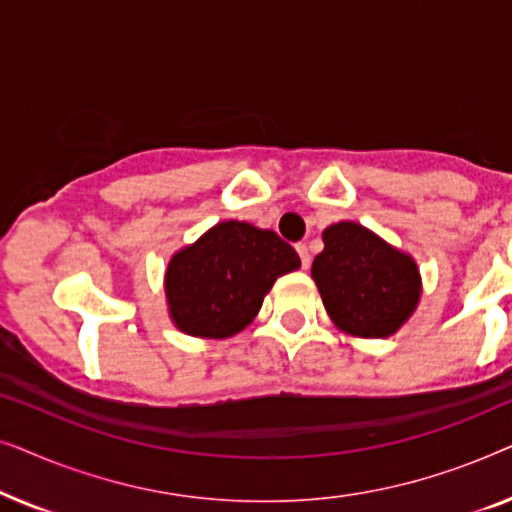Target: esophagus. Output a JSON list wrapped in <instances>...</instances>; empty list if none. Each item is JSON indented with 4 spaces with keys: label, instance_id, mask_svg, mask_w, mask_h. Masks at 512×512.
Returning a JSON list of instances; mask_svg holds the SVG:
<instances>
[{
    "label": "esophagus",
    "instance_id": "esophagus-1",
    "mask_svg": "<svg viewBox=\"0 0 512 512\" xmlns=\"http://www.w3.org/2000/svg\"><path fill=\"white\" fill-rule=\"evenodd\" d=\"M296 251L300 256V263H303V268L305 270L310 268V251H307V244H296Z\"/></svg>",
    "mask_w": 512,
    "mask_h": 512
}]
</instances>
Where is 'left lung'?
<instances>
[{
  "label": "left lung",
  "mask_w": 512,
  "mask_h": 512,
  "mask_svg": "<svg viewBox=\"0 0 512 512\" xmlns=\"http://www.w3.org/2000/svg\"><path fill=\"white\" fill-rule=\"evenodd\" d=\"M321 237L312 279L333 324L356 338L394 335L422 296L415 258L354 221L333 223Z\"/></svg>",
  "instance_id": "8db88e82"
}]
</instances>
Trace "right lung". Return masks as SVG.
Wrapping results in <instances>:
<instances>
[{"mask_svg":"<svg viewBox=\"0 0 512 512\" xmlns=\"http://www.w3.org/2000/svg\"><path fill=\"white\" fill-rule=\"evenodd\" d=\"M298 268L296 249L275 230L221 221L167 265L170 317L193 338H230L254 321L275 279Z\"/></svg>","mask_w":512,"mask_h":512,"instance_id":"right-lung-1","label":"right lung"}]
</instances>
